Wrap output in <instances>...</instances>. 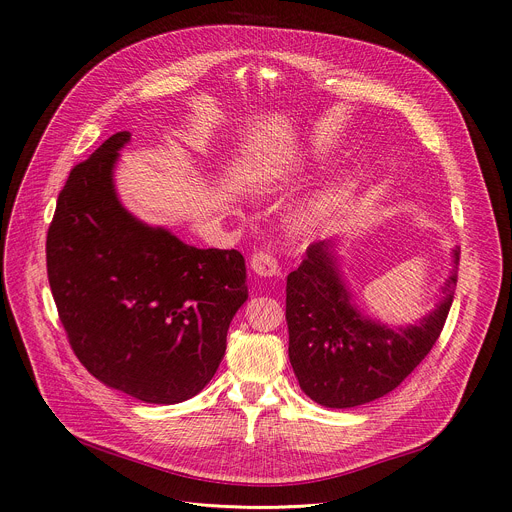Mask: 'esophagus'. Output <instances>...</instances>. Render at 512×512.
Listing matches in <instances>:
<instances>
[{
  "mask_svg": "<svg viewBox=\"0 0 512 512\" xmlns=\"http://www.w3.org/2000/svg\"><path fill=\"white\" fill-rule=\"evenodd\" d=\"M251 267L257 276H263V278H274V276H280L282 269L276 261L274 255H269L265 251H257L253 253L251 257Z\"/></svg>",
  "mask_w": 512,
  "mask_h": 512,
  "instance_id": "obj_1",
  "label": "esophagus"
}]
</instances>
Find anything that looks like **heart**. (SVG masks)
<instances>
[{
  "instance_id": "heart-1",
  "label": "heart",
  "mask_w": 512,
  "mask_h": 512,
  "mask_svg": "<svg viewBox=\"0 0 512 512\" xmlns=\"http://www.w3.org/2000/svg\"><path fill=\"white\" fill-rule=\"evenodd\" d=\"M288 170L274 168L269 173L267 179L271 181H288ZM333 214V199L329 191H319L311 197L302 199L300 203L288 212L286 216V228L290 232V236L298 238V241H311L317 234H321V230L327 226V222L331 220Z\"/></svg>"
}]
</instances>
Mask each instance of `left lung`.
Here are the masks:
<instances>
[{
  "instance_id": "1",
  "label": "left lung",
  "mask_w": 512,
  "mask_h": 512,
  "mask_svg": "<svg viewBox=\"0 0 512 512\" xmlns=\"http://www.w3.org/2000/svg\"><path fill=\"white\" fill-rule=\"evenodd\" d=\"M344 236L315 243L286 280L288 356L304 395L346 410L391 393L432 350L457 286L459 249L434 309L414 323L391 325L356 304L339 253Z\"/></svg>"
}]
</instances>
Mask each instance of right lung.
<instances>
[{
	"mask_svg": "<svg viewBox=\"0 0 512 512\" xmlns=\"http://www.w3.org/2000/svg\"><path fill=\"white\" fill-rule=\"evenodd\" d=\"M119 131L78 164L47 234V274L78 360L102 385L144 403L191 399L216 374L247 302L245 257L197 249L133 216L115 168Z\"/></svg>",
	"mask_w": 512,
	"mask_h": 512,
	"instance_id": "obj_1",
	"label": "right lung"
}]
</instances>
